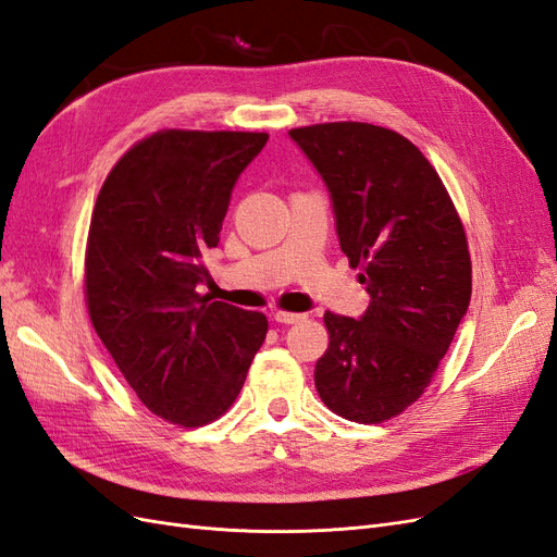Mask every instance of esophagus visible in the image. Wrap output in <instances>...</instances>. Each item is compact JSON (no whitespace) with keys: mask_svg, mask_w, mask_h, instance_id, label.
Returning a JSON list of instances; mask_svg holds the SVG:
<instances>
[{"mask_svg":"<svg viewBox=\"0 0 557 557\" xmlns=\"http://www.w3.org/2000/svg\"><path fill=\"white\" fill-rule=\"evenodd\" d=\"M272 318H274V323H281V325H295V323H299V320H305V315L301 313H290V311H276Z\"/></svg>","mask_w":557,"mask_h":557,"instance_id":"esophagus-1","label":"esophagus"}]
</instances>
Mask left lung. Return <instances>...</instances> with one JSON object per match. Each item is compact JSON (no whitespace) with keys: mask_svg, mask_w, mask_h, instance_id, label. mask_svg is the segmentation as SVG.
I'll use <instances>...</instances> for the list:
<instances>
[{"mask_svg":"<svg viewBox=\"0 0 557 557\" xmlns=\"http://www.w3.org/2000/svg\"><path fill=\"white\" fill-rule=\"evenodd\" d=\"M290 137L327 183L342 250L372 297L360 320L325 311L315 391L336 416L385 423L425 393L467 313L465 225L430 160L395 129L344 121Z\"/></svg>","mask_w":557,"mask_h":557,"instance_id":"8db88e82","label":"left lung"}]
</instances>
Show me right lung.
I'll return each mask as SVG.
<instances>
[{
	"label": "right lung",
	"mask_w": 557,
	"mask_h": 557,
	"mask_svg": "<svg viewBox=\"0 0 557 557\" xmlns=\"http://www.w3.org/2000/svg\"><path fill=\"white\" fill-rule=\"evenodd\" d=\"M267 132L160 129L97 195L83 290L90 323L148 411L178 428L221 418L244 387L267 315L197 293L232 188Z\"/></svg>",
	"instance_id": "add662e5"
}]
</instances>
